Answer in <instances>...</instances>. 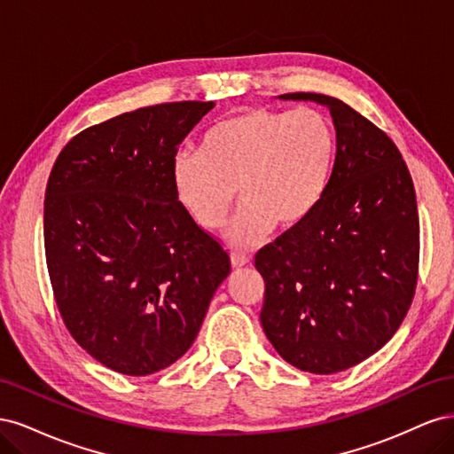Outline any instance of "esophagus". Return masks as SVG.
Segmentation results:
<instances>
[{"label":"esophagus","mask_w":454,"mask_h":454,"mask_svg":"<svg viewBox=\"0 0 454 454\" xmlns=\"http://www.w3.org/2000/svg\"><path fill=\"white\" fill-rule=\"evenodd\" d=\"M231 263L235 269H240V267L250 263V257L244 255V254H231Z\"/></svg>","instance_id":"1"}]
</instances>
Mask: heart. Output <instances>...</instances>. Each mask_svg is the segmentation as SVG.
Segmentation results:
<instances>
[{"mask_svg":"<svg viewBox=\"0 0 454 454\" xmlns=\"http://www.w3.org/2000/svg\"><path fill=\"white\" fill-rule=\"evenodd\" d=\"M337 129L314 107H246L202 134L199 151L172 160L176 197L197 225L223 227L242 202L227 239L257 246L277 227L294 232L320 208L337 164Z\"/></svg>","mask_w":454,"mask_h":454,"instance_id":"heart-1","label":"heart"}]
</instances>
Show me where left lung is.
Instances as JSON below:
<instances>
[{"label":"left lung","mask_w":454,"mask_h":454,"mask_svg":"<svg viewBox=\"0 0 454 454\" xmlns=\"http://www.w3.org/2000/svg\"><path fill=\"white\" fill-rule=\"evenodd\" d=\"M282 98L325 104L339 147L320 208L255 254L265 280L259 318L287 364L332 375L387 345L413 303L417 195L400 149L375 122L333 96L290 92Z\"/></svg>","instance_id":"obj_1"}]
</instances>
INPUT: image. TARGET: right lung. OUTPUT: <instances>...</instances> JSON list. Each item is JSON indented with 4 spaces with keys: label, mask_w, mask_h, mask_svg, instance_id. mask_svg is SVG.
<instances>
[{
    "label": "right lung",
    "mask_w": 454,
    "mask_h": 454,
    "mask_svg": "<svg viewBox=\"0 0 454 454\" xmlns=\"http://www.w3.org/2000/svg\"><path fill=\"white\" fill-rule=\"evenodd\" d=\"M214 102L140 107L75 134L45 189V257L64 325L94 360L144 377L189 350L231 272L176 197L172 160Z\"/></svg>",
    "instance_id": "add662e5"
}]
</instances>
